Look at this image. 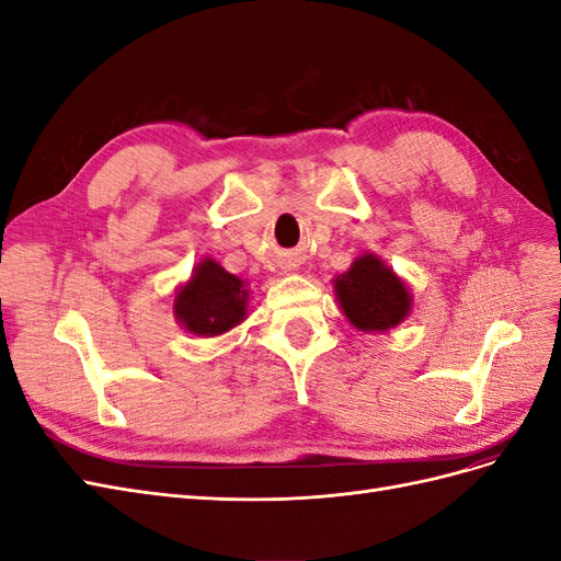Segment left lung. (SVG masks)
I'll list each match as a JSON object with an SVG mask.
<instances>
[{"instance_id":"8db88e82","label":"left lung","mask_w":561,"mask_h":561,"mask_svg":"<svg viewBox=\"0 0 561 561\" xmlns=\"http://www.w3.org/2000/svg\"><path fill=\"white\" fill-rule=\"evenodd\" d=\"M342 311L363 332L396 328L410 313L412 297L404 283L375 254H363L334 280Z\"/></svg>"}]
</instances>
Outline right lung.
<instances>
[{"instance_id": "1", "label": "right lung", "mask_w": 561, "mask_h": 561, "mask_svg": "<svg viewBox=\"0 0 561 561\" xmlns=\"http://www.w3.org/2000/svg\"><path fill=\"white\" fill-rule=\"evenodd\" d=\"M248 290L243 280L219 266L215 260H203L192 280L175 297V316L194 334L215 336L231 330L245 318Z\"/></svg>"}]
</instances>
